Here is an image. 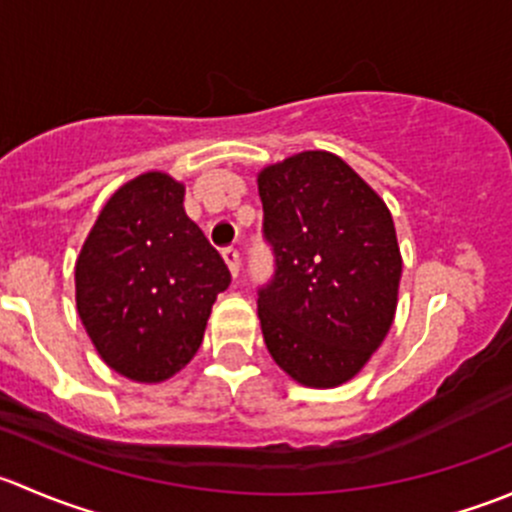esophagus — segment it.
<instances>
[{
	"label": "esophagus",
	"instance_id": "esophagus-1",
	"mask_svg": "<svg viewBox=\"0 0 512 512\" xmlns=\"http://www.w3.org/2000/svg\"><path fill=\"white\" fill-rule=\"evenodd\" d=\"M223 257H225L227 267H230L232 277L240 275V250H237V247H225Z\"/></svg>",
	"mask_w": 512,
	"mask_h": 512
}]
</instances>
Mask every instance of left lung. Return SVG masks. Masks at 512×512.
<instances>
[{"instance_id": "obj_1", "label": "left lung", "mask_w": 512, "mask_h": 512, "mask_svg": "<svg viewBox=\"0 0 512 512\" xmlns=\"http://www.w3.org/2000/svg\"><path fill=\"white\" fill-rule=\"evenodd\" d=\"M275 275L257 289L262 337L280 369L314 389L361 371L396 314L401 252L384 200L327 151L257 175Z\"/></svg>"}]
</instances>
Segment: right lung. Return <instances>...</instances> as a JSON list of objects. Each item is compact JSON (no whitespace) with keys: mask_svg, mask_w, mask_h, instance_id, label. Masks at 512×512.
Listing matches in <instances>:
<instances>
[{"mask_svg":"<svg viewBox=\"0 0 512 512\" xmlns=\"http://www.w3.org/2000/svg\"><path fill=\"white\" fill-rule=\"evenodd\" d=\"M183 183L143 173L103 205L76 260V309L101 359L143 384L183 369L203 344L230 270L185 215Z\"/></svg>","mask_w":512,"mask_h":512,"instance_id":"add662e5","label":"right lung"}]
</instances>
